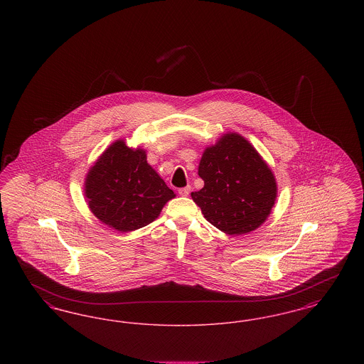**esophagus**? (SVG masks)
<instances>
[{
  "label": "esophagus",
  "mask_w": 364,
  "mask_h": 364,
  "mask_svg": "<svg viewBox=\"0 0 364 364\" xmlns=\"http://www.w3.org/2000/svg\"><path fill=\"white\" fill-rule=\"evenodd\" d=\"M190 191L191 187H184V188H180V190H178V195H180V196H188Z\"/></svg>",
  "instance_id": "34e87169"
}]
</instances>
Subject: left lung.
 <instances>
[{"instance_id": "1", "label": "left lung", "mask_w": 364, "mask_h": 364, "mask_svg": "<svg viewBox=\"0 0 364 364\" xmlns=\"http://www.w3.org/2000/svg\"><path fill=\"white\" fill-rule=\"evenodd\" d=\"M205 186L192 192L211 225L228 235L259 228L274 206L277 183L254 146L239 134H225L210 146L199 162Z\"/></svg>"}]
</instances>
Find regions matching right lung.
Wrapping results in <instances>:
<instances>
[{
    "instance_id": "obj_1",
    "label": "right lung",
    "mask_w": 364,
    "mask_h": 364,
    "mask_svg": "<svg viewBox=\"0 0 364 364\" xmlns=\"http://www.w3.org/2000/svg\"><path fill=\"white\" fill-rule=\"evenodd\" d=\"M85 196L102 224L131 232L151 224L176 195L147 164L144 150L116 140L88 171Z\"/></svg>"
}]
</instances>
